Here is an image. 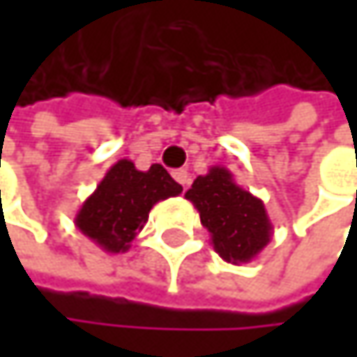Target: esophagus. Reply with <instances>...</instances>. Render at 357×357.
<instances>
[{
  "mask_svg": "<svg viewBox=\"0 0 357 357\" xmlns=\"http://www.w3.org/2000/svg\"><path fill=\"white\" fill-rule=\"evenodd\" d=\"M174 178H176V181H178V183H181V185H183V190L190 185V174H188L185 169H176V172H174Z\"/></svg>",
  "mask_w": 357,
  "mask_h": 357,
  "instance_id": "1",
  "label": "esophagus"
}]
</instances>
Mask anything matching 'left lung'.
Instances as JSON below:
<instances>
[{
	"instance_id": "1",
	"label": "left lung",
	"mask_w": 357,
	"mask_h": 357,
	"mask_svg": "<svg viewBox=\"0 0 357 357\" xmlns=\"http://www.w3.org/2000/svg\"><path fill=\"white\" fill-rule=\"evenodd\" d=\"M185 198L198 211L213 248L225 262H250L271 242L273 223L264 202L238 185L229 169L211 167L194 179Z\"/></svg>"
}]
</instances>
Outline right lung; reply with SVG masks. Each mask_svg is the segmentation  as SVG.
Segmentation results:
<instances>
[{
    "label": "right lung",
    "instance_id": "obj_1",
    "mask_svg": "<svg viewBox=\"0 0 357 357\" xmlns=\"http://www.w3.org/2000/svg\"><path fill=\"white\" fill-rule=\"evenodd\" d=\"M179 194L181 185L159 163L140 172L132 161L119 159L82 202L74 223L101 250L128 252L149 221L151 208L159 200Z\"/></svg>",
    "mask_w": 357,
    "mask_h": 357
}]
</instances>
